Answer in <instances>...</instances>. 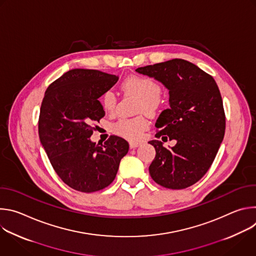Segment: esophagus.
Wrapping results in <instances>:
<instances>
[{"label": "esophagus", "mask_w": 256, "mask_h": 256, "mask_svg": "<svg viewBox=\"0 0 256 256\" xmlns=\"http://www.w3.org/2000/svg\"><path fill=\"white\" fill-rule=\"evenodd\" d=\"M140 144L138 142H130V149H136V148L138 147Z\"/></svg>", "instance_id": "esophagus-1"}]
</instances>
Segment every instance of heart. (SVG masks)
<instances>
[{
  "mask_svg": "<svg viewBox=\"0 0 256 256\" xmlns=\"http://www.w3.org/2000/svg\"><path fill=\"white\" fill-rule=\"evenodd\" d=\"M122 89L128 95L140 99L136 112L154 114L160 106V96L162 93L161 86L153 79L142 76H130L122 84ZM100 103L106 112L112 114L116 107V97L112 91H105L100 96ZM148 120L138 116L134 118H124L112 124L114 134L130 140H136L140 138L142 132L148 128Z\"/></svg>",
  "mask_w": 256,
  "mask_h": 256,
  "instance_id": "heart-1",
  "label": "heart"
}]
</instances>
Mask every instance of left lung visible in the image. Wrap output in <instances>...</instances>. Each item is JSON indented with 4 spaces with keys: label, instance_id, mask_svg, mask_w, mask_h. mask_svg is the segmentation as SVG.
<instances>
[{
    "label": "left lung",
    "instance_id": "1",
    "mask_svg": "<svg viewBox=\"0 0 256 256\" xmlns=\"http://www.w3.org/2000/svg\"><path fill=\"white\" fill-rule=\"evenodd\" d=\"M138 74L154 78L169 90L170 108L159 116L156 138L175 140L168 149L150 140L156 156L149 172L156 184L184 190L198 182L210 169L225 134V112L214 78L198 66L181 58L146 66Z\"/></svg>",
    "mask_w": 256,
    "mask_h": 256
}]
</instances>
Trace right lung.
<instances>
[{
    "label": "right lung",
    "mask_w": 256,
    "mask_h": 256,
    "mask_svg": "<svg viewBox=\"0 0 256 256\" xmlns=\"http://www.w3.org/2000/svg\"><path fill=\"white\" fill-rule=\"evenodd\" d=\"M118 81L97 70H70L46 91L38 120L40 142L56 174L81 192L105 188L114 180L128 142L112 136L103 144L91 142L92 124L105 116L98 100Z\"/></svg>",
    "instance_id": "obj_1"
}]
</instances>
